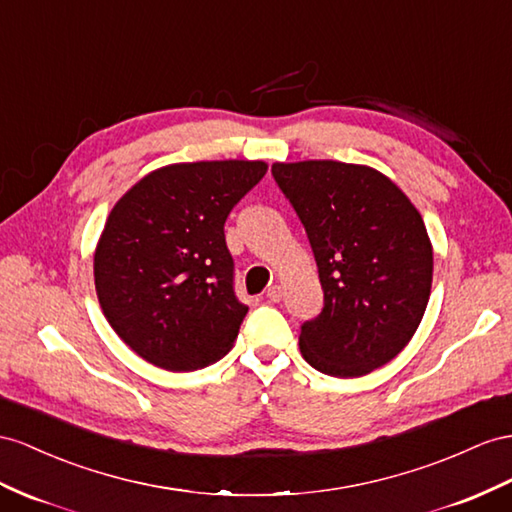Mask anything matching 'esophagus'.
Returning a JSON list of instances; mask_svg holds the SVG:
<instances>
[{
    "label": "esophagus",
    "instance_id": "1",
    "mask_svg": "<svg viewBox=\"0 0 512 512\" xmlns=\"http://www.w3.org/2000/svg\"><path fill=\"white\" fill-rule=\"evenodd\" d=\"M281 296H283V290H281V285H270L268 290H266V298L270 300V303H279L281 300Z\"/></svg>",
    "mask_w": 512,
    "mask_h": 512
}]
</instances>
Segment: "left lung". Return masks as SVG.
<instances>
[{
	"label": "left lung",
	"mask_w": 512,
	"mask_h": 512,
	"mask_svg": "<svg viewBox=\"0 0 512 512\" xmlns=\"http://www.w3.org/2000/svg\"><path fill=\"white\" fill-rule=\"evenodd\" d=\"M303 222L324 307L300 326L322 374L363 376L411 342L430 298L432 246L413 203L374 168L333 160L272 164Z\"/></svg>",
	"instance_id": "left-lung-1"
}]
</instances>
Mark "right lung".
Listing matches in <instances>:
<instances>
[{
    "instance_id": "obj_1",
    "label": "right lung",
    "mask_w": 512,
    "mask_h": 512,
    "mask_svg": "<svg viewBox=\"0 0 512 512\" xmlns=\"http://www.w3.org/2000/svg\"><path fill=\"white\" fill-rule=\"evenodd\" d=\"M264 162L173 164L114 205L95 251L103 316L157 368L192 372L227 355L248 307L235 296L225 222Z\"/></svg>"
}]
</instances>
